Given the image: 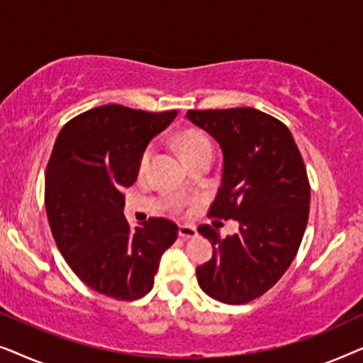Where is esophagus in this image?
I'll list each match as a JSON object with an SVG mask.
<instances>
[{
  "label": "esophagus",
  "mask_w": 363,
  "mask_h": 363,
  "mask_svg": "<svg viewBox=\"0 0 363 363\" xmlns=\"http://www.w3.org/2000/svg\"><path fill=\"white\" fill-rule=\"evenodd\" d=\"M196 228L191 225H180V228H178V236L183 238V240H191V238H196Z\"/></svg>",
  "instance_id": "obj_1"
}]
</instances>
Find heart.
Wrapping results in <instances>:
<instances>
[{
	"label": "heart",
	"instance_id": "b5f03b06",
	"mask_svg": "<svg viewBox=\"0 0 363 363\" xmlns=\"http://www.w3.org/2000/svg\"><path fill=\"white\" fill-rule=\"evenodd\" d=\"M177 147L185 162H190L193 158L201 157V155H211L213 153L211 142L208 140V137L200 130H193V128H188V130H183L182 133H178ZM150 158H152V148L147 147L140 157V163H138L140 172L145 170L148 162H150Z\"/></svg>",
	"mask_w": 363,
	"mask_h": 363
}]
</instances>
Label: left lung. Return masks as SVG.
<instances>
[{"mask_svg": "<svg viewBox=\"0 0 363 363\" xmlns=\"http://www.w3.org/2000/svg\"><path fill=\"white\" fill-rule=\"evenodd\" d=\"M186 118L223 152L210 215L240 223L226 238L198 228L213 246L211 259L196 267L198 284L213 299L246 304L281 279L299 250L311 203L304 162L289 128L256 108L188 111Z\"/></svg>", "mask_w": 363, "mask_h": 363, "instance_id": "left-lung-1", "label": "left lung"}]
</instances>
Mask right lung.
<instances>
[{"instance_id": "obj_1", "label": "right lung", "mask_w": 363, "mask_h": 363, "mask_svg": "<svg viewBox=\"0 0 363 363\" xmlns=\"http://www.w3.org/2000/svg\"><path fill=\"white\" fill-rule=\"evenodd\" d=\"M177 113L108 104L69 121L54 143L44 193L54 241L84 284L113 299L150 292L160 257L177 240L178 226L165 218L132 230L122 193L135 183L148 142Z\"/></svg>"}]
</instances>
